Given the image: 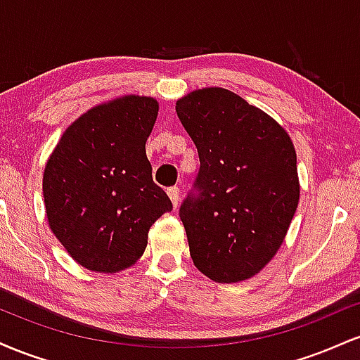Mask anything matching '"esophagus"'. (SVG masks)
<instances>
[{"instance_id":"obj_1","label":"esophagus","mask_w":360,"mask_h":360,"mask_svg":"<svg viewBox=\"0 0 360 360\" xmlns=\"http://www.w3.org/2000/svg\"><path fill=\"white\" fill-rule=\"evenodd\" d=\"M167 194H169V198H171V201H172V206H174V208H177V205H179V188H169L167 189Z\"/></svg>"}]
</instances>
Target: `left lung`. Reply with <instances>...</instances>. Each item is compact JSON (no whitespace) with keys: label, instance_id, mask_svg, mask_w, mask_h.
Returning a JSON list of instances; mask_svg holds the SVG:
<instances>
[{"label":"left lung","instance_id":"left-lung-1","mask_svg":"<svg viewBox=\"0 0 360 360\" xmlns=\"http://www.w3.org/2000/svg\"><path fill=\"white\" fill-rule=\"evenodd\" d=\"M200 155L196 196L179 214L198 271L217 283L260 272L283 245L300 201L296 150L266 111L223 88L177 100Z\"/></svg>","mask_w":360,"mask_h":360}]
</instances>
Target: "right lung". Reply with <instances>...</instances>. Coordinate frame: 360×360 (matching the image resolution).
Returning a JSON list of instances; mask_svg holds the SVG:
<instances>
[{"instance_id": "obj_1", "label": "right lung", "mask_w": 360, "mask_h": 360, "mask_svg": "<svg viewBox=\"0 0 360 360\" xmlns=\"http://www.w3.org/2000/svg\"><path fill=\"white\" fill-rule=\"evenodd\" d=\"M157 113V100L137 94L93 106L65 128L45 164L49 226L86 269L134 266L150 226L172 210L146 154Z\"/></svg>"}]
</instances>
